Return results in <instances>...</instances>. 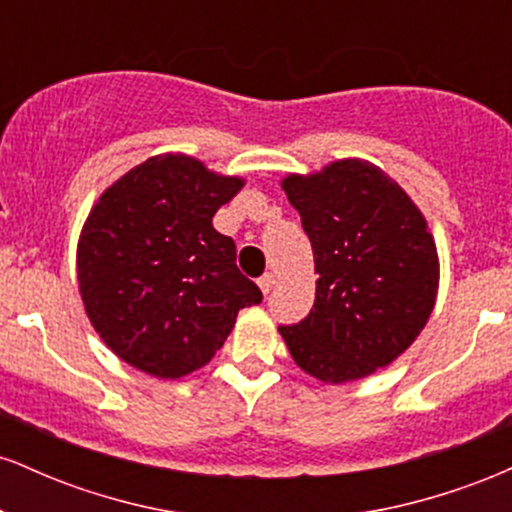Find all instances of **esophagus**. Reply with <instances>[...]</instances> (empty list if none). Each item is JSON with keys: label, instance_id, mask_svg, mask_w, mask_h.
Segmentation results:
<instances>
[{"label": "esophagus", "instance_id": "1", "mask_svg": "<svg viewBox=\"0 0 512 512\" xmlns=\"http://www.w3.org/2000/svg\"><path fill=\"white\" fill-rule=\"evenodd\" d=\"M257 286H260L262 289V293L264 296H267L269 291H272V286H274V274L272 272H267V274H262L260 279H257Z\"/></svg>", "mask_w": 512, "mask_h": 512}]
</instances>
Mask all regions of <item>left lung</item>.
Returning a JSON list of instances; mask_svg holds the SVG:
<instances>
[{"label":"left lung","instance_id":"obj_1","mask_svg":"<svg viewBox=\"0 0 512 512\" xmlns=\"http://www.w3.org/2000/svg\"><path fill=\"white\" fill-rule=\"evenodd\" d=\"M315 257V303L279 332L293 361L322 383L366 378L409 349L431 317L438 252L426 219L390 175L368 161L289 175Z\"/></svg>","mask_w":512,"mask_h":512}]
</instances>
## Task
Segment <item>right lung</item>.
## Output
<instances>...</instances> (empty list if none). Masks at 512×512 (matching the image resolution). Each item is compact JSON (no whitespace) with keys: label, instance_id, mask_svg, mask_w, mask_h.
<instances>
[{"label":"right lung","instance_id":"right-lung-1","mask_svg":"<svg viewBox=\"0 0 512 512\" xmlns=\"http://www.w3.org/2000/svg\"><path fill=\"white\" fill-rule=\"evenodd\" d=\"M243 187L182 154L139 163L103 192L76 250L91 325L129 366L180 378L202 368L240 308L262 303L214 214Z\"/></svg>","mask_w":512,"mask_h":512}]
</instances>
